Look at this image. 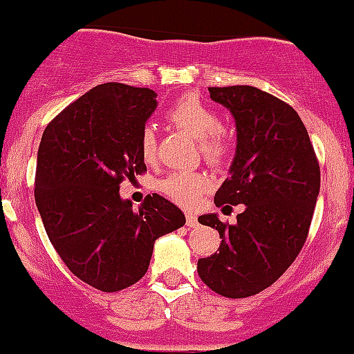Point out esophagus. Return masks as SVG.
Returning <instances> with one entry per match:
<instances>
[{
	"label": "esophagus",
	"mask_w": 354,
	"mask_h": 354,
	"mask_svg": "<svg viewBox=\"0 0 354 354\" xmlns=\"http://www.w3.org/2000/svg\"><path fill=\"white\" fill-rule=\"evenodd\" d=\"M185 223H187V227H192V229L199 225L198 218H196L194 213H185Z\"/></svg>",
	"instance_id": "esophagus-1"
}]
</instances>
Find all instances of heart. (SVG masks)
<instances>
[{
    "label": "heart",
    "mask_w": 354,
    "mask_h": 354,
    "mask_svg": "<svg viewBox=\"0 0 354 354\" xmlns=\"http://www.w3.org/2000/svg\"><path fill=\"white\" fill-rule=\"evenodd\" d=\"M167 118L199 142L203 158L212 165H222L230 153V142L222 129V118L198 96H182L167 111ZM141 156L146 162L156 158V134L146 127L139 139ZM209 189V180L201 174L176 172L160 182V191L182 206H194Z\"/></svg>",
    "instance_id": "heart-1"
}]
</instances>
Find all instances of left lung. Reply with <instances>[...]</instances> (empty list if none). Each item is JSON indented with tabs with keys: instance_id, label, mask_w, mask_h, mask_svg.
Here are the masks:
<instances>
[{
	"instance_id": "8db88e82",
	"label": "left lung",
	"mask_w": 354,
	"mask_h": 354,
	"mask_svg": "<svg viewBox=\"0 0 354 354\" xmlns=\"http://www.w3.org/2000/svg\"><path fill=\"white\" fill-rule=\"evenodd\" d=\"M236 118L237 146L215 205H244L234 225L215 213L198 218L218 230V253L198 260L216 295L248 297L274 284L299 254L320 192V167L292 106L253 86L208 87Z\"/></svg>"
}]
</instances>
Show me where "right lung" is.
I'll return each mask as SVG.
<instances>
[{
    "label": "right lung",
    "instance_id": "right-lung-1",
    "mask_svg": "<svg viewBox=\"0 0 354 354\" xmlns=\"http://www.w3.org/2000/svg\"><path fill=\"white\" fill-rule=\"evenodd\" d=\"M156 108L148 87L106 82L70 103L44 129L36 205L63 263L103 292L145 277L158 237L185 223L174 203L149 194L139 212L120 198L124 178L146 172L139 139Z\"/></svg>",
    "mask_w": 354,
    "mask_h": 354
}]
</instances>
